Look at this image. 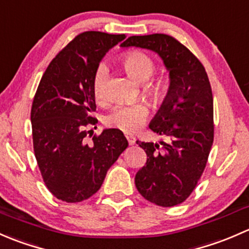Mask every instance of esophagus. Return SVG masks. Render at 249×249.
Masks as SVG:
<instances>
[{
	"label": "esophagus",
	"mask_w": 249,
	"mask_h": 249,
	"mask_svg": "<svg viewBox=\"0 0 249 249\" xmlns=\"http://www.w3.org/2000/svg\"><path fill=\"white\" fill-rule=\"evenodd\" d=\"M125 139H127V142L129 145H134L135 143V137H133V135H129L127 134L125 135Z\"/></svg>",
	"instance_id": "esophagus-1"
}]
</instances>
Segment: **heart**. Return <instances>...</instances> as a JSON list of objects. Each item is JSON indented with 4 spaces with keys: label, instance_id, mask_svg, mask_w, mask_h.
<instances>
[{
    "label": "heart",
    "instance_id": "1",
    "mask_svg": "<svg viewBox=\"0 0 249 249\" xmlns=\"http://www.w3.org/2000/svg\"><path fill=\"white\" fill-rule=\"evenodd\" d=\"M121 63L130 78L142 83V91L155 103H162L168 97L169 83L165 79H151L155 71V62L150 56L140 51H128L121 56ZM106 66L96 68L92 76V93L97 102L103 103L107 98ZM148 116V109L142 102L117 106L106 117L107 127L116 128L124 133H135L145 124Z\"/></svg>",
    "mask_w": 249,
    "mask_h": 249
}]
</instances>
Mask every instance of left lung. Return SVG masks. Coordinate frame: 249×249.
I'll list each match as a JSON object with an SVG mask.
<instances>
[{
	"instance_id": "left-lung-1",
	"label": "left lung",
	"mask_w": 249,
	"mask_h": 249,
	"mask_svg": "<svg viewBox=\"0 0 249 249\" xmlns=\"http://www.w3.org/2000/svg\"><path fill=\"white\" fill-rule=\"evenodd\" d=\"M121 47L150 49L162 57L170 75L168 97L150 129L169 138L160 145L137 143L147 155L135 175L146 200L171 207L188 198L206 166L214 134L213 97L204 66L188 48L164 33L132 36Z\"/></svg>"
}]
</instances>
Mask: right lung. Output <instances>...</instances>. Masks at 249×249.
Masks as SVG:
<instances>
[{
    "instance_id": "1",
    "label": "right lung",
    "mask_w": 249,
    "mask_h": 249,
    "mask_svg": "<svg viewBox=\"0 0 249 249\" xmlns=\"http://www.w3.org/2000/svg\"><path fill=\"white\" fill-rule=\"evenodd\" d=\"M124 38L99 31L80 33L51 61L36 91L33 150L45 186L62 201L80 202L97 193L128 146L124 133L115 128L86 140L98 122L92 116V76L107 51Z\"/></svg>"
}]
</instances>
